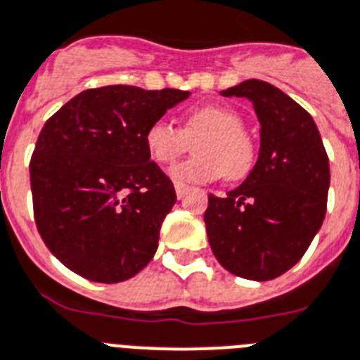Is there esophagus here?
<instances>
[{
    "mask_svg": "<svg viewBox=\"0 0 360 360\" xmlns=\"http://www.w3.org/2000/svg\"><path fill=\"white\" fill-rule=\"evenodd\" d=\"M174 186H175V194H177V198H183V195L190 190V186L185 185V183H181V181H175Z\"/></svg>",
    "mask_w": 360,
    "mask_h": 360,
    "instance_id": "obj_1",
    "label": "esophagus"
}]
</instances>
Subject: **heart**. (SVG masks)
<instances>
[{
    "label": "heart",
    "instance_id": "1",
    "mask_svg": "<svg viewBox=\"0 0 360 360\" xmlns=\"http://www.w3.org/2000/svg\"><path fill=\"white\" fill-rule=\"evenodd\" d=\"M195 140H200L195 146L198 157L175 166L172 170L175 179L207 183L226 177L240 181L253 168V142L244 131L240 114L227 105L192 107L183 116V127L159 118L144 133L151 159L166 166L183 157Z\"/></svg>",
    "mask_w": 360,
    "mask_h": 360
}]
</instances>
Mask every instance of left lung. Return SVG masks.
Masks as SVG:
<instances>
[{
  "label": "left lung",
  "instance_id": "8db88e82",
  "mask_svg": "<svg viewBox=\"0 0 360 360\" xmlns=\"http://www.w3.org/2000/svg\"><path fill=\"white\" fill-rule=\"evenodd\" d=\"M248 98L261 122L253 170L227 198L209 195L205 227L224 268L270 281L290 270L322 227L329 159L311 114L274 84L250 79L221 92Z\"/></svg>",
  "mask_w": 360,
  "mask_h": 360
}]
</instances>
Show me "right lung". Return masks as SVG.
I'll use <instances>...</instances> for the list:
<instances>
[{"label":"right lung","instance_id":"add662e5","mask_svg":"<svg viewBox=\"0 0 360 360\" xmlns=\"http://www.w3.org/2000/svg\"><path fill=\"white\" fill-rule=\"evenodd\" d=\"M190 92L89 89L44 124L29 162L37 229L77 276L120 283L153 259L174 183L150 159L148 125Z\"/></svg>","mask_w":360,"mask_h":360}]
</instances>
